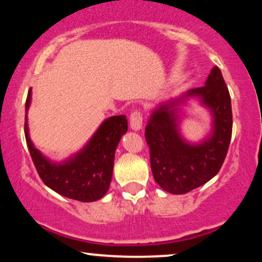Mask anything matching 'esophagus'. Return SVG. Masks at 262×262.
I'll use <instances>...</instances> for the list:
<instances>
[{"label": "esophagus", "mask_w": 262, "mask_h": 262, "mask_svg": "<svg viewBox=\"0 0 262 262\" xmlns=\"http://www.w3.org/2000/svg\"><path fill=\"white\" fill-rule=\"evenodd\" d=\"M142 113L138 112V110L134 112L130 116V127L134 131L141 130V127H142Z\"/></svg>", "instance_id": "esophagus-1"}]
</instances>
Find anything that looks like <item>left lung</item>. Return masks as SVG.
Here are the masks:
<instances>
[{"instance_id":"obj_1","label":"left lung","mask_w":262,"mask_h":262,"mask_svg":"<svg viewBox=\"0 0 262 262\" xmlns=\"http://www.w3.org/2000/svg\"><path fill=\"white\" fill-rule=\"evenodd\" d=\"M189 97H199L210 110L214 121L210 137L190 144L179 130L178 106ZM232 103L222 72L214 66L205 85L187 91L181 97L162 103L153 110L147 122L153 177L165 191L181 195L204 185L220 171L232 138Z\"/></svg>"}]
</instances>
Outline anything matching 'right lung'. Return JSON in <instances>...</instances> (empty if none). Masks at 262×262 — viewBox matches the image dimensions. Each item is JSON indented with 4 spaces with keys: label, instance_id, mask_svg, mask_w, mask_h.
<instances>
[{
    "label": "right lung",
    "instance_id": "obj_1",
    "mask_svg": "<svg viewBox=\"0 0 262 262\" xmlns=\"http://www.w3.org/2000/svg\"><path fill=\"white\" fill-rule=\"evenodd\" d=\"M32 100V89L26 101L27 146L40 179L55 192L81 202H93L109 190L113 177L114 157L121 136L127 131L125 115L104 120L89 142L76 155L61 163L51 162L34 147L29 137L27 113Z\"/></svg>",
    "mask_w": 262,
    "mask_h": 262
}]
</instances>
